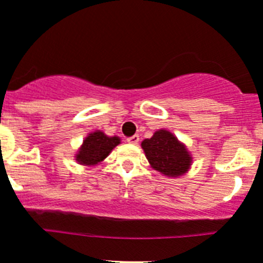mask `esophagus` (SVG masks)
Wrapping results in <instances>:
<instances>
[{
    "label": "esophagus",
    "instance_id": "obj_1",
    "mask_svg": "<svg viewBox=\"0 0 263 263\" xmlns=\"http://www.w3.org/2000/svg\"><path fill=\"white\" fill-rule=\"evenodd\" d=\"M127 142L131 143V144H138L139 143V136L138 135H134L131 138H127Z\"/></svg>",
    "mask_w": 263,
    "mask_h": 263
}]
</instances>
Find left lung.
<instances>
[{"label": "left lung", "mask_w": 263, "mask_h": 263, "mask_svg": "<svg viewBox=\"0 0 263 263\" xmlns=\"http://www.w3.org/2000/svg\"><path fill=\"white\" fill-rule=\"evenodd\" d=\"M152 168L167 176L183 175L191 164V156L171 132L160 129L142 143Z\"/></svg>", "instance_id": "left-lung-1"}]
</instances>
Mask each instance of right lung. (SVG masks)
<instances>
[{
    "label": "right lung",
    "mask_w": 263,
    "mask_h": 263,
    "mask_svg": "<svg viewBox=\"0 0 263 263\" xmlns=\"http://www.w3.org/2000/svg\"><path fill=\"white\" fill-rule=\"evenodd\" d=\"M120 143L118 136L104 135L103 132L96 131L89 134L84 140L80 151L76 155V160L84 165H95L99 162L104 160L109 152Z\"/></svg>",
    "instance_id": "add662e5"
}]
</instances>
